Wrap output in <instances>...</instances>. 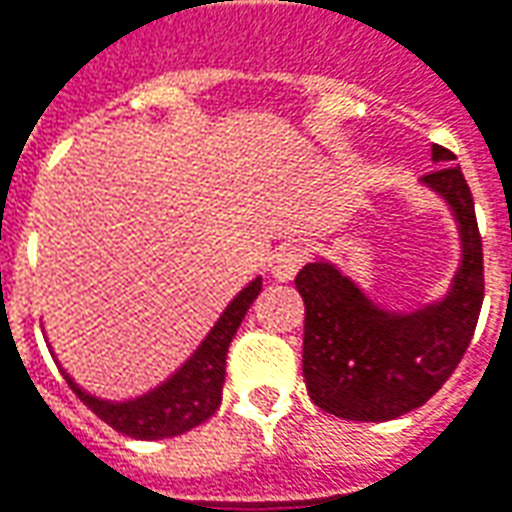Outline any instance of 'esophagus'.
Segmentation results:
<instances>
[{"label": "esophagus", "instance_id": "obj_1", "mask_svg": "<svg viewBox=\"0 0 512 512\" xmlns=\"http://www.w3.org/2000/svg\"><path fill=\"white\" fill-rule=\"evenodd\" d=\"M302 263H305V252H302L300 246H283L277 255L271 257V274H274V280H294L297 277V271L302 269Z\"/></svg>", "mask_w": 512, "mask_h": 512}]
</instances>
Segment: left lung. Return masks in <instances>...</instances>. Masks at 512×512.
<instances>
[{"mask_svg": "<svg viewBox=\"0 0 512 512\" xmlns=\"http://www.w3.org/2000/svg\"><path fill=\"white\" fill-rule=\"evenodd\" d=\"M431 159L440 168L423 182L446 198L462 238L460 271L446 300L389 314L325 260L297 274L305 300L302 375L311 401L328 415L361 423L406 415L446 384L471 344L485 297L474 196L448 148L434 145Z\"/></svg>", "mask_w": 512, "mask_h": 512, "instance_id": "left-lung-1", "label": "left lung"}]
</instances>
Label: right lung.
Here are the masks:
<instances>
[{"label": "right lung", "instance_id": "right-lung-1", "mask_svg": "<svg viewBox=\"0 0 512 512\" xmlns=\"http://www.w3.org/2000/svg\"><path fill=\"white\" fill-rule=\"evenodd\" d=\"M263 288V280L257 277L243 288L235 300L229 302L227 311L215 322V328L207 333L193 356L182 364V370L170 375L162 387L142 395L137 401L111 403L100 401L95 395L83 392L69 375L64 373L66 384L81 398L103 423L134 440H162L176 437L184 431L201 426L207 417H212L221 406V389L227 375V350L232 336L241 328L243 316L249 305L257 300Z\"/></svg>", "mask_w": 512, "mask_h": 512}]
</instances>
